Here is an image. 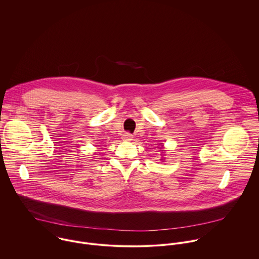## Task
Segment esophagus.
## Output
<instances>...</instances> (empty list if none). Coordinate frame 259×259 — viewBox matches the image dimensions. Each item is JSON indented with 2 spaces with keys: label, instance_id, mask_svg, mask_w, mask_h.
<instances>
[{
  "label": "esophagus",
  "instance_id": "esophagus-1",
  "mask_svg": "<svg viewBox=\"0 0 259 259\" xmlns=\"http://www.w3.org/2000/svg\"><path fill=\"white\" fill-rule=\"evenodd\" d=\"M122 140L125 141V142H130L133 140V135L130 134V133H125L122 135Z\"/></svg>",
  "mask_w": 259,
  "mask_h": 259
}]
</instances>
